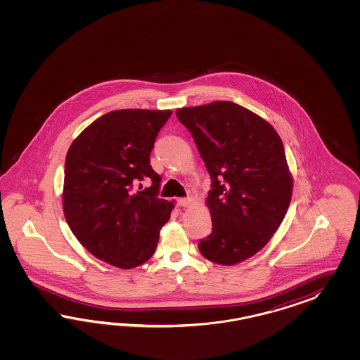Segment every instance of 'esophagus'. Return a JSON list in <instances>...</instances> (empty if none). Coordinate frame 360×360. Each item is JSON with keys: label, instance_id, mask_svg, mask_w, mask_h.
Listing matches in <instances>:
<instances>
[{"label": "esophagus", "instance_id": "1", "mask_svg": "<svg viewBox=\"0 0 360 360\" xmlns=\"http://www.w3.org/2000/svg\"><path fill=\"white\" fill-rule=\"evenodd\" d=\"M176 203H178V206H181V207H188V206H191V203H193V199L191 198H179V199H176Z\"/></svg>", "mask_w": 360, "mask_h": 360}]
</instances>
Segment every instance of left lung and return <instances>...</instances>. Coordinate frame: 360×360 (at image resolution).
Segmentation results:
<instances>
[{"label": "left lung", "instance_id": "left-lung-1", "mask_svg": "<svg viewBox=\"0 0 360 360\" xmlns=\"http://www.w3.org/2000/svg\"><path fill=\"white\" fill-rule=\"evenodd\" d=\"M211 178L212 232L199 240L210 262H244L271 240L292 199L283 141L272 125L232 101L176 109Z\"/></svg>", "mask_w": 360, "mask_h": 360}]
</instances>
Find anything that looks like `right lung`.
Listing matches in <instances>:
<instances>
[{
	"mask_svg": "<svg viewBox=\"0 0 360 360\" xmlns=\"http://www.w3.org/2000/svg\"><path fill=\"white\" fill-rule=\"evenodd\" d=\"M172 113L112 110L82 131L67 153L65 220L87 251L117 268L148 262L170 219L173 203L158 196L161 176L152 169L150 153ZM143 180L151 186L142 189Z\"/></svg>",
	"mask_w": 360,
	"mask_h": 360,
	"instance_id": "right-lung-1",
	"label": "right lung"
}]
</instances>
